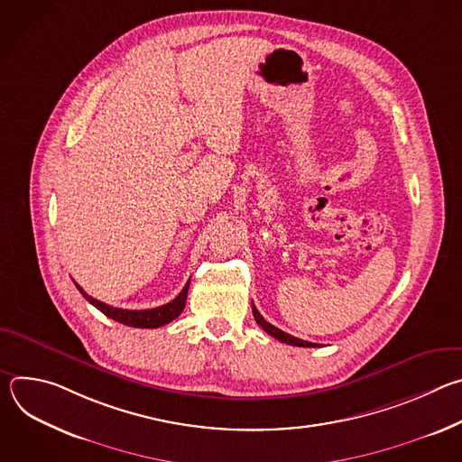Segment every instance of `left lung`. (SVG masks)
Wrapping results in <instances>:
<instances>
[{"mask_svg":"<svg viewBox=\"0 0 462 462\" xmlns=\"http://www.w3.org/2000/svg\"><path fill=\"white\" fill-rule=\"evenodd\" d=\"M252 312H254V318H255L257 325L263 327V331H267V333H269L271 337H274L276 340H280V342H283V344H289V346H296V347H316V344L300 340V338H296V337H291V335L283 333L282 328H278V327H274L273 323H269L265 318H263V316L259 314V310L254 307V303H252Z\"/></svg>","mask_w":462,"mask_h":462,"instance_id":"obj_1","label":"left lung"}]
</instances>
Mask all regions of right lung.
Returning <instances> with one entry per match:
<instances>
[{
    "label": "right lung",
    "mask_w": 462,
    "mask_h": 462,
    "mask_svg": "<svg viewBox=\"0 0 462 462\" xmlns=\"http://www.w3.org/2000/svg\"><path fill=\"white\" fill-rule=\"evenodd\" d=\"M188 287H189V282L184 285V289L179 292V296L175 300H171L170 303H166V305H161V307H155V309H146V310H127V309H118V307H111L107 303H102V301L91 298L89 294H86L84 289L80 285H77V289L82 292V296L91 305H95L100 312H104L107 318L118 321V323H124L127 327H139V328H155V327L166 325L171 319H175L184 309L186 296H188Z\"/></svg>",
    "instance_id": "add662e5"
}]
</instances>
